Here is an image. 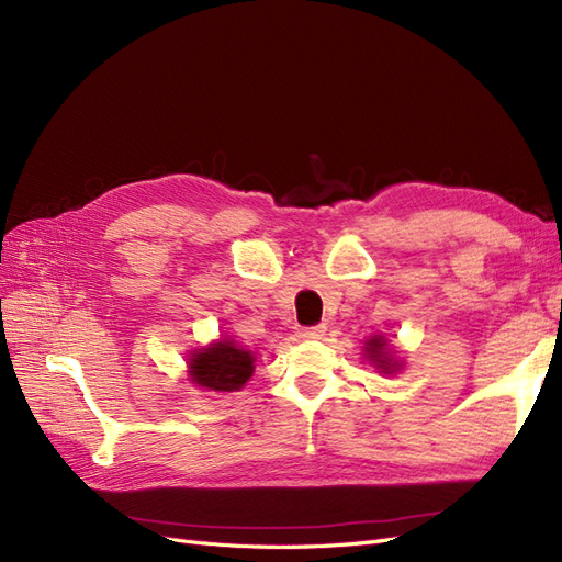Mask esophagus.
Listing matches in <instances>:
<instances>
[{
  "label": "esophagus",
  "mask_w": 562,
  "mask_h": 562,
  "mask_svg": "<svg viewBox=\"0 0 562 562\" xmlns=\"http://www.w3.org/2000/svg\"><path fill=\"white\" fill-rule=\"evenodd\" d=\"M326 335V326H310V328H300V337L304 339H318Z\"/></svg>",
  "instance_id": "34e87169"
}]
</instances>
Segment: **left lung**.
I'll return each instance as SVG.
<instances>
[{"instance_id": "8db88e82", "label": "left lung", "mask_w": 562, "mask_h": 562, "mask_svg": "<svg viewBox=\"0 0 562 562\" xmlns=\"http://www.w3.org/2000/svg\"><path fill=\"white\" fill-rule=\"evenodd\" d=\"M384 339L382 337H372L370 342H368V347H366V351H368V359L370 361H375V366L380 368V370H384V372H394V361L389 359V356L384 353Z\"/></svg>"}]
</instances>
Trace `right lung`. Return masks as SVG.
<instances>
[{
	"label": "right lung",
	"instance_id": "obj_1",
	"mask_svg": "<svg viewBox=\"0 0 562 562\" xmlns=\"http://www.w3.org/2000/svg\"><path fill=\"white\" fill-rule=\"evenodd\" d=\"M192 380L211 391H236L252 375V356L232 342H217L190 359Z\"/></svg>",
	"mask_w": 562,
	"mask_h": 562
}]
</instances>
